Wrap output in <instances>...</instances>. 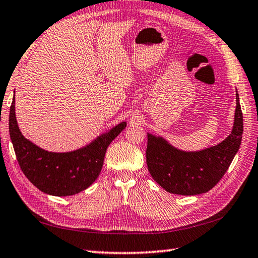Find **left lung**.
<instances>
[{
    "label": "left lung",
    "instance_id": "left-lung-1",
    "mask_svg": "<svg viewBox=\"0 0 258 258\" xmlns=\"http://www.w3.org/2000/svg\"><path fill=\"white\" fill-rule=\"evenodd\" d=\"M242 113L236 90V111L229 136L221 143L201 150L176 148L162 136L147 134L146 150L148 171L165 191L179 196L207 193L220 181L239 150Z\"/></svg>",
    "mask_w": 258,
    "mask_h": 258
}]
</instances>
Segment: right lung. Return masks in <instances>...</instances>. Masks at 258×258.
<instances>
[{
  "instance_id": "right-lung-1",
  "label": "right lung",
  "mask_w": 258,
  "mask_h": 258,
  "mask_svg": "<svg viewBox=\"0 0 258 258\" xmlns=\"http://www.w3.org/2000/svg\"><path fill=\"white\" fill-rule=\"evenodd\" d=\"M125 127L127 122L122 121L72 152H48L31 143L19 129L14 96L10 108V138L23 174L41 192L55 197L74 196L91 186L101 173L106 148Z\"/></svg>"
}]
</instances>
